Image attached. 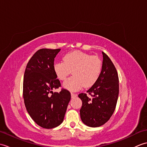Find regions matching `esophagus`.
<instances>
[{
  "mask_svg": "<svg viewBox=\"0 0 147 147\" xmlns=\"http://www.w3.org/2000/svg\"><path fill=\"white\" fill-rule=\"evenodd\" d=\"M71 98H75L77 96V94H76V93H71Z\"/></svg>",
  "mask_w": 147,
  "mask_h": 147,
  "instance_id": "esophagus-1",
  "label": "esophagus"
}]
</instances>
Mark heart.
<instances>
[{"label":"heart","mask_w":147,"mask_h":147,"mask_svg":"<svg viewBox=\"0 0 147 147\" xmlns=\"http://www.w3.org/2000/svg\"><path fill=\"white\" fill-rule=\"evenodd\" d=\"M63 61L55 62L53 69L56 76L61 81L66 79L72 71L73 76L63 83L64 88L70 91H76L83 86L86 88L92 86L101 74L102 62L98 56L73 51L65 54Z\"/></svg>","instance_id":"obj_1"}]
</instances>
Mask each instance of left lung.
Instances as JSON below:
<instances>
[{
	"label": "left lung",
	"instance_id": "1",
	"mask_svg": "<svg viewBox=\"0 0 147 147\" xmlns=\"http://www.w3.org/2000/svg\"><path fill=\"white\" fill-rule=\"evenodd\" d=\"M103 62L98 79L86 92L78 95L82 101L80 116L83 123L99 127L109 120L116 107L119 95V78L116 69L107 54L102 52Z\"/></svg>",
	"mask_w": 147,
	"mask_h": 147
}]
</instances>
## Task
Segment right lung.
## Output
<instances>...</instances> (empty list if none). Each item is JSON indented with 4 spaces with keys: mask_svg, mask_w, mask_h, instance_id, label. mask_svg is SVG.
Masks as SVG:
<instances>
[{
    "mask_svg": "<svg viewBox=\"0 0 147 147\" xmlns=\"http://www.w3.org/2000/svg\"><path fill=\"white\" fill-rule=\"evenodd\" d=\"M61 49H42L28 62L23 79L24 105L32 119L43 128L52 129L62 123L71 100V93L62 88L53 69Z\"/></svg>",
    "mask_w": 147,
    "mask_h": 147,
    "instance_id": "1",
    "label": "right lung"
}]
</instances>
